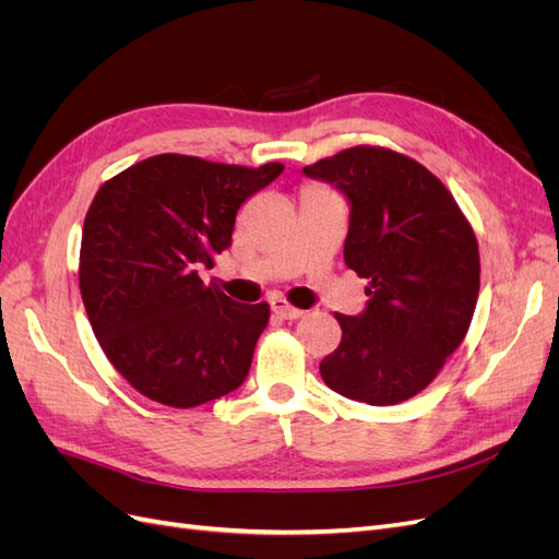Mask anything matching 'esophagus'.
I'll return each mask as SVG.
<instances>
[{"mask_svg": "<svg viewBox=\"0 0 559 559\" xmlns=\"http://www.w3.org/2000/svg\"><path fill=\"white\" fill-rule=\"evenodd\" d=\"M270 308H273V312L280 314L282 319H298V317H302V310H300V308L289 306V302H286V300L280 298V296H275L273 300H270Z\"/></svg>", "mask_w": 559, "mask_h": 559, "instance_id": "34e87169", "label": "esophagus"}]
</instances>
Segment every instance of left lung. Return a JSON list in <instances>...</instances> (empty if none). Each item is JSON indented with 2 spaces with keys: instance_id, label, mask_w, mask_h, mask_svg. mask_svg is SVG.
I'll list each match as a JSON object with an SVG mask.
<instances>
[{
  "instance_id": "8db88e82",
  "label": "left lung",
  "mask_w": 559,
  "mask_h": 559,
  "mask_svg": "<svg viewBox=\"0 0 559 559\" xmlns=\"http://www.w3.org/2000/svg\"><path fill=\"white\" fill-rule=\"evenodd\" d=\"M349 200L345 263L368 280L361 314L335 312L343 337L321 359L333 392L368 405L408 401L462 345L480 292L468 218L425 165L359 144L302 167Z\"/></svg>"
}]
</instances>
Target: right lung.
<instances>
[{
	"label": "right lung",
	"instance_id": "obj_1",
	"mask_svg": "<svg viewBox=\"0 0 559 559\" xmlns=\"http://www.w3.org/2000/svg\"><path fill=\"white\" fill-rule=\"evenodd\" d=\"M282 170L160 154L99 186L79 289L99 347L142 396L195 408L245 382L270 306L235 302L198 270L214 267L242 202Z\"/></svg>",
	"mask_w": 559,
	"mask_h": 559
}]
</instances>
